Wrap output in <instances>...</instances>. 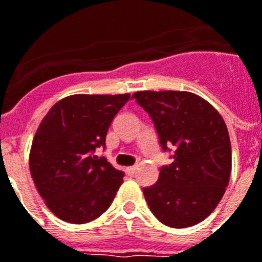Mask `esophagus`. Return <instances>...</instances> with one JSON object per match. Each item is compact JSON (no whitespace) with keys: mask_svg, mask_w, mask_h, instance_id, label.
<instances>
[{"mask_svg":"<svg viewBox=\"0 0 262 262\" xmlns=\"http://www.w3.org/2000/svg\"><path fill=\"white\" fill-rule=\"evenodd\" d=\"M136 170H137V166H136V165H133V166H129V167H126V171H127V174H130V176H133L136 173Z\"/></svg>","mask_w":262,"mask_h":262,"instance_id":"34e87169","label":"esophagus"}]
</instances>
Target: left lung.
<instances>
[{
  "label": "left lung",
  "mask_w": 262,
  "mask_h": 262,
  "mask_svg": "<svg viewBox=\"0 0 262 262\" xmlns=\"http://www.w3.org/2000/svg\"><path fill=\"white\" fill-rule=\"evenodd\" d=\"M170 165L154 185L143 188L149 209L162 224L185 228L214 210L231 174V141L217 110L189 92H137Z\"/></svg>",
  "instance_id": "8db88e82"
}]
</instances>
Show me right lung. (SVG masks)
Masks as SVG:
<instances>
[{"mask_svg":"<svg viewBox=\"0 0 262 262\" xmlns=\"http://www.w3.org/2000/svg\"><path fill=\"white\" fill-rule=\"evenodd\" d=\"M130 95H74L57 101L39 123L30 152L38 192L60 220L85 224L113 203L125 173L97 158L113 119Z\"/></svg>","mask_w":262,"mask_h":262,"instance_id":"right-lung-1","label":"right lung"}]
</instances>
